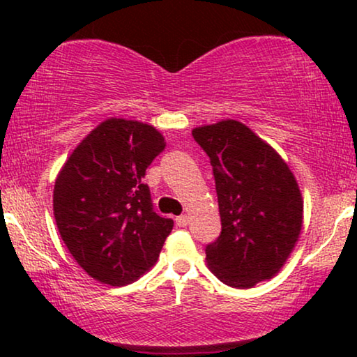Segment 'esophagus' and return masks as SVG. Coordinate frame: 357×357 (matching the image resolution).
I'll return each mask as SVG.
<instances>
[{
  "mask_svg": "<svg viewBox=\"0 0 357 357\" xmlns=\"http://www.w3.org/2000/svg\"><path fill=\"white\" fill-rule=\"evenodd\" d=\"M175 224H177L178 227H187L188 226V216H187V214H182V216L175 218Z\"/></svg>",
  "mask_w": 357,
  "mask_h": 357,
  "instance_id": "obj_1",
  "label": "esophagus"
}]
</instances>
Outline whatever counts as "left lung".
Segmentation results:
<instances>
[{"mask_svg": "<svg viewBox=\"0 0 357 357\" xmlns=\"http://www.w3.org/2000/svg\"><path fill=\"white\" fill-rule=\"evenodd\" d=\"M209 155L221 214V236L206 261L224 284L248 289L276 276L304 219V199L280 154L247 125L221 120L192 131Z\"/></svg>", "mask_w": 357, "mask_h": 357, "instance_id": "left-lung-1", "label": "left lung"}]
</instances>
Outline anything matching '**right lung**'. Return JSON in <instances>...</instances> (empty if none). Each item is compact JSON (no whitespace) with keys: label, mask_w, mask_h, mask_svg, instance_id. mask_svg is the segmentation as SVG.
Segmentation results:
<instances>
[{"label":"right lung","mask_w":357,"mask_h":357,"mask_svg":"<svg viewBox=\"0 0 357 357\" xmlns=\"http://www.w3.org/2000/svg\"><path fill=\"white\" fill-rule=\"evenodd\" d=\"M165 148L153 125L107 119L77 144L53 190L58 232L94 280L125 286L158 261L174 221L154 213L146 169Z\"/></svg>","instance_id":"right-lung-1"}]
</instances>
